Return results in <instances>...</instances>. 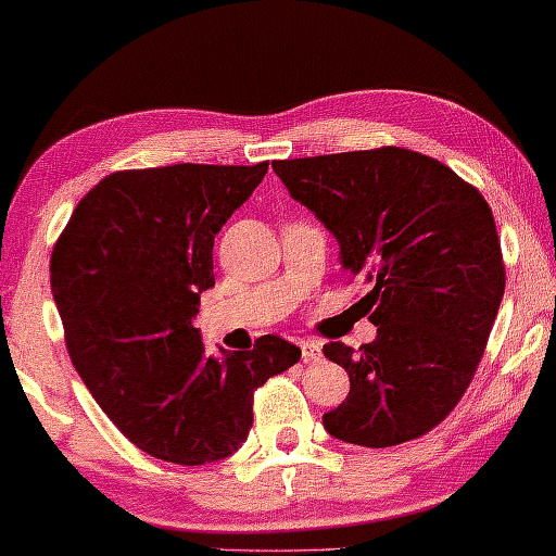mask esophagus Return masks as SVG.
<instances>
[{"label": "esophagus", "instance_id": "34e87169", "mask_svg": "<svg viewBox=\"0 0 556 556\" xmlns=\"http://www.w3.org/2000/svg\"><path fill=\"white\" fill-rule=\"evenodd\" d=\"M321 341H316V339H303L301 341V356H303V362H318L321 359Z\"/></svg>", "mask_w": 556, "mask_h": 556}]
</instances>
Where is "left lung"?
<instances>
[{
	"label": "left lung",
	"instance_id": "8db88e82",
	"mask_svg": "<svg viewBox=\"0 0 556 556\" xmlns=\"http://www.w3.org/2000/svg\"><path fill=\"white\" fill-rule=\"evenodd\" d=\"M288 194L339 242V263L375 288L377 337L324 346L349 394L324 415L329 435L364 447L420 438L458 405L504 299L489 202L438 159L409 149L273 162Z\"/></svg>",
	"mask_w": 556,
	"mask_h": 556
}]
</instances>
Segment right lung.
<instances>
[{
  "label": "right lung",
  "mask_w": 556,
  "mask_h": 556,
  "mask_svg": "<svg viewBox=\"0 0 556 556\" xmlns=\"http://www.w3.org/2000/svg\"><path fill=\"white\" fill-rule=\"evenodd\" d=\"M268 164L116 172L73 210L50 257L52 299L78 375L151 458L204 466L253 428V392L301 359L280 337L207 354L192 318L215 286V235Z\"/></svg>",
  "instance_id": "right-lung-1"
}]
</instances>
